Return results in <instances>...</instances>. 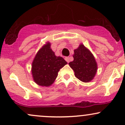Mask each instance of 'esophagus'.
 <instances>
[{"label":"esophagus","instance_id":"obj_1","mask_svg":"<svg viewBox=\"0 0 125 125\" xmlns=\"http://www.w3.org/2000/svg\"><path fill=\"white\" fill-rule=\"evenodd\" d=\"M64 59L66 60V61L67 63H69L70 62V58H69V57H66V58H64Z\"/></svg>","mask_w":125,"mask_h":125}]
</instances>
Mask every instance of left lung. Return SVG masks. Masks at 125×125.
<instances>
[{"mask_svg": "<svg viewBox=\"0 0 125 125\" xmlns=\"http://www.w3.org/2000/svg\"><path fill=\"white\" fill-rule=\"evenodd\" d=\"M74 59L69 63L74 75L83 82L92 81L96 74L97 65L94 54L83 44L74 50Z\"/></svg>", "mask_w": 125, "mask_h": 125, "instance_id": "left-lung-1", "label": "left lung"}]
</instances>
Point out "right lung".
<instances>
[{
  "instance_id": "1",
  "label": "right lung",
  "mask_w": 125,
  "mask_h": 125,
  "mask_svg": "<svg viewBox=\"0 0 125 125\" xmlns=\"http://www.w3.org/2000/svg\"><path fill=\"white\" fill-rule=\"evenodd\" d=\"M51 43H46L36 54L31 64L33 81L41 86L48 87L54 83L58 72L67 63L62 57L56 56L51 48Z\"/></svg>"
}]
</instances>
